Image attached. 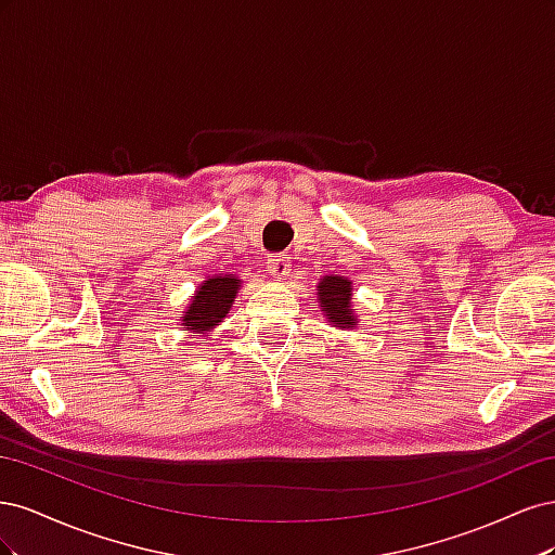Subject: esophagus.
<instances>
[{"label": "esophagus", "instance_id": "34e87169", "mask_svg": "<svg viewBox=\"0 0 555 555\" xmlns=\"http://www.w3.org/2000/svg\"><path fill=\"white\" fill-rule=\"evenodd\" d=\"M268 273H271L275 280H284L289 273H292V263L287 257H271L268 259Z\"/></svg>", "mask_w": 555, "mask_h": 555}]
</instances>
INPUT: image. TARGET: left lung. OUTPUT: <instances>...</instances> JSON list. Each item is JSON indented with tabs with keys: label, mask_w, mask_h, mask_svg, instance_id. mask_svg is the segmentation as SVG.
Wrapping results in <instances>:
<instances>
[{
	"label": "left lung",
	"mask_w": 555,
	"mask_h": 555,
	"mask_svg": "<svg viewBox=\"0 0 555 555\" xmlns=\"http://www.w3.org/2000/svg\"><path fill=\"white\" fill-rule=\"evenodd\" d=\"M351 280L343 275H324L317 282V304L335 328L351 331L359 326V317L351 306Z\"/></svg>",
	"instance_id": "obj_1"
}]
</instances>
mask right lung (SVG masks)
<instances>
[{
    "mask_svg": "<svg viewBox=\"0 0 555 555\" xmlns=\"http://www.w3.org/2000/svg\"><path fill=\"white\" fill-rule=\"evenodd\" d=\"M241 287L243 280L238 275H208L190 298L188 308H184L182 317L178 319V326L188 333H210L224 322V317L233 308V300H236Z\"/></svg>",
    "mask_w": 555,
    "mask_h": 555,
    "instance_id": "right-lung-1",
    "label": "right lung"
}]
</instances>
